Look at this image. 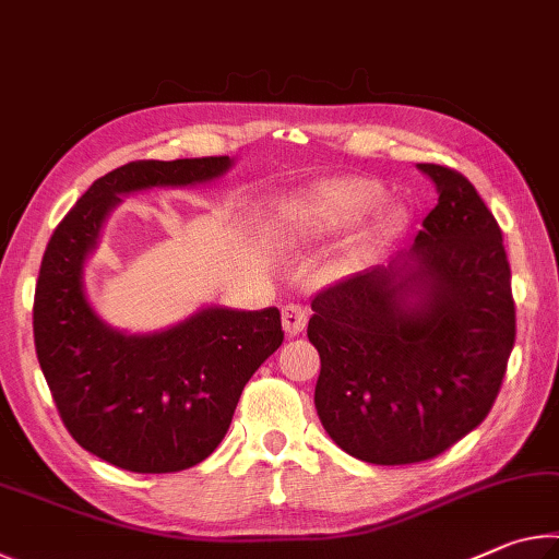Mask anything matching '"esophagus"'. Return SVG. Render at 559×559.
<instances>
[{"instance_id": "obj_1", "label": "esophagus", "mask_w": 559, "mask_h": 559, "mask_svg": "<svg viewBox=\"0 0 559 559\" xmlns=\"http://www.w3.org/2000/svg\"><path fill=\"white\" fill-rule=\"evenodd\" d=\"M281 316H283V330H286V335L290 337L300 335L308 325V310L298 306V302H288V306H283Z\"/></svg>"}]
</instances>
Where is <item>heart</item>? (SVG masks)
<instances>
[{
	"label": "heart",
	"instance_id": "b5f03b06",
	"mask_svg": "<svg viewBox=\"0 0 559 559\" xmlns=\"http://www.w3.org/2000/svg\"><path fill=\"white\" fill-rule=\"evenodd\" d=\"M384 200V187L370 177H330L300 189L281 204V226L293 246L320 243L365 219ZM400 222V212L390 210L382 226Z\"/></svg>",
	"mask_w": 559,
	"mask_h": 559
}]
</instances>
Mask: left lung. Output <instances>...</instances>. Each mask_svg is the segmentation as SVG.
Segmentation results:
<instances>
[{"label":"left lung","mask_w":559,"mask_h":559,"mask_svg":"<svg viewBox=\"0 0 559 559\" xmlns=\"http://www.w3.org/2000/svg\"><path fill=\"white\" fill-rule=\"evenodd\" d=\"M439 202L414 246L313 298L316 409L340 449L377 466L437 459L486 419L515 343L510 263L466 177L419 165Z\"/></svg>","instance_id":"8db88e82"}]
</instances>
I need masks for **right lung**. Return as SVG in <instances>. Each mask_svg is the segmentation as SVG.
Returning a JSON list of instances; mask_svg holds the SVG:
<instances>
[{
  "mask_svg": "<svg viewBox=\"0 0 559 559\" xmlns=\"http://www.w3.org/2000/svg\"><path fill=\"white\" fill-rule=\"evenodd\" d=\"M231 159H138L96 179L46 246L34 345L56 409L79 447L132 473H177L219 447L246 382L283 343L278 308H206L153 335H122L83 296V261L118 194L200 185Z\"/></svg>",
  "mask_w": 559,
  "mask_h": 559,
  "instance_id": "1",
  "label": "right lung"
}]
</instances>
